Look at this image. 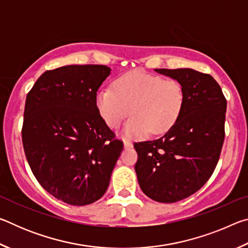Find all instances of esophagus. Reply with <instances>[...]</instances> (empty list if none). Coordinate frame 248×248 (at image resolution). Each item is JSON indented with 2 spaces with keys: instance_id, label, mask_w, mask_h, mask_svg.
Listing matches in <instances>:
<instances>
[{
  "instance_id": "34e87169",
  "label": "esophagus",
  "mask_w": 248,
  "mask_h": 248,
  "mask_svg": "<svg viewBox=\"0 0 248 248\" xmlns=\"http://www.w3.org/2000/svg\"><path fill=\"white\" fill-rule=\"evenodd\" d=\"M124 149H130L132 148V143L129 140H124Z\"/></svg>"
}]
</instances>
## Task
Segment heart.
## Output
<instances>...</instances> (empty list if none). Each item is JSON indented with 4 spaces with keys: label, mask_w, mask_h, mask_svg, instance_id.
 I'll return each mask as SVG.
<instances>
[{
    "label": "heart",
    "mask_w": 248,
    "mask_h": 248,
    "mask_svg": "<svg viewBox=\"0 0 248 248\" xmlns=\"http://www.w3.org/2000/svg\"><path fill=\"white\" fill-rule=\"evenodd\" d=\"M95 103L109 127L118 128L129 116L123 133L128 138H141L150 131L162 134L177 123L185 104V92L177 79H164L142 71L121 75L114 89L100 87Z\"/></svg>",
    "instance_id": "heart-1"
}]
</instances>
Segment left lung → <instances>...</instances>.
<instances>
[{
  "mask_svg": "<svg viewBox=\"0 0 248 248\" xmlns=\"http://www.w3.org/2000/svg\"><path fill=\"white\" fill-rule=\"evenodd\" d=\"M155 71L182 84L185 104L162 138L134 143V170L149 198L171 203L195 194L211 177L224 141L226 99L211 75L192 69Z\"/></svg>",
  "mask_w": 248,
  "mask_h": 248,
  "instance_id": "8db88e82",
  "label": "left lung"
}]
</instances>
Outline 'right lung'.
<instances>
[{
	"instance_id": "1",
	"label": "right lung",
	"mask_w": 248,
	"mask_h": 248,
	"mask_svg": "<svg viewBox=\"0 0 248 248\" xmlns=\"http://www.w3.org/2000/svg\"><path fill=\"white\" fill-rule=\"evenodd\" d=\"M110 71L98 64L61 66L46 71L27 94L25 155L44 189L65 203L102 198L124 150L95 103Z\"/></svg>"
}]
</instances>
